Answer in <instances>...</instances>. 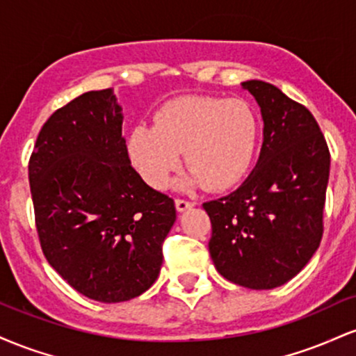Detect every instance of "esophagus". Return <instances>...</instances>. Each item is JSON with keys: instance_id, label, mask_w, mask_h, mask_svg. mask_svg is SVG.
Masks as SVG:
<instances>
[{"instance_id": "1", "label": "esophagus", "mask_w": 356, "mask_h": 356, "mask_svg": "<svg viewBox=\"0 0 356 356\" xmlns=\"http://www.w3.org/2000/svg\"><path fill=\"white\" fill-rule=\"evenodd\" d=\"M192 206H194V202L186 201V199H175V209H177L179 212H184V211L191 209Z\"/></svg>"}]
</instances>
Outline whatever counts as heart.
<instances>
[{"instance_id":"1","label":"heart","mask_w":356,"mask_h":356,"mask_svg":"<svg viewBox=\"0 0 356 356\" xmlns=\"http://www.w3.org/2000/svg\"><path fill=\"white\" fill-rule=\"evenodd\" d=\"M259 124L241 99L184 95L155 110L154 125L137 124L127 136V152L140 177L162 189L181 164L189 167L184 187L229 189L248 172L254 157Z\"/></svg>"}]
</instances>
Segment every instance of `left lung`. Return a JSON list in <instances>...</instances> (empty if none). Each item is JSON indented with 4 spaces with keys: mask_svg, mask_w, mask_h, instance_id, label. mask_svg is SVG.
I'll return each instance as SVG.
<instances>
[{
    "mask_svg": "<svg viewBox=\"0 0 356 356\" xmlns=\"http://www.w3.org/2000/svg\"><path fill=\"white\" fill-rule=\"evenodd\" d=\"M243 88L263 115L259 159L238 189L202 207L216 269L244 288L273 289L295 277L320 246L330 150L305 105L266 81H243Z\"/></svg>",
    "mask_w": 356,
    "mask_h": 356,
    "instance_id": "left-lung-1",
    "label": "left lung"
}]
</instances>
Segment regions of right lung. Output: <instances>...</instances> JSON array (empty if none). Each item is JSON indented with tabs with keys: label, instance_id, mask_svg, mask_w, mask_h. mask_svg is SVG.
Listing matches in <instances>:
<instances>
[{
	"label": "right lung",
	"instance_id": "1",
	"mask_svg": "<svg viewBox=\"0 0 356 356\" xmlns=\"http://www.w3.org/2000/svg\"><path fill=\"white\" fill-rule=\"evenodd\" d=\"M112 88L87 92L44 122L30 157L36 231L50 266L90 300L140 296L175 222L169 195L130 165Z\"/></svg>",
	"mask_w": 356,
	"mask_h": 356
}]
</instances>
